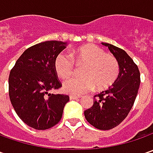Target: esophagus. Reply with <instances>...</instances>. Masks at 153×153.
<instances>
[{
  "mask_svg": "<svg viewBox=\"0 0 153 153\" xmlns=\"http://www.w3.org/2000/svg\"><path fill=\"white\" fill-rule=\"evenodd\" d=\"M81 97L79 96H76V95H70V100H78Z\"/></svg>",
  "mask_w": 153,
  "mask_h": 153,
  "instance_id": "1",
  "label": "esophagus"
}]
</instances>
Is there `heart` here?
<instances>
[{
    "label": "heart",
    "mask_w": 153,
    "mask_h": 153,
    "mask_svg": "<svg viewBox=\"0 0 153 153\" xmlns=\"http://www.w3.org/2000/svg\"><path fill=\"white\" fill-rule=\"evenodd\" d=\"M74 61L85 65L82 71V77L66 80L63 89L67 94L81 95L92 90H104L112 85L119 74V65L117 59L106 54L101 48L94 44H87L70 52V55L59 53L54 60V69L62 79L72 76Z\"/></svg>",
    "instance_id": "obj_1"
}]
</instances>
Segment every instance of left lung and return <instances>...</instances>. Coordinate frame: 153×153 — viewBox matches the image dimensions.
Masks as SVG:
<instances>
[{
  "label": "left lung",
  "mask_w": 153,
  "mask_h": 153,
  "mask_svg": "<svg viewBox=\"0 0 153 153\" xmlns=\"http://www.w3.org/2000/svg\"><path fill=\"white\" fill-rule=\"evenodd\" d=\"M119 65V74L109 89L94 95L91 108L84 111L86 120L100 130L111 129L120 124L132 108L138 94L140 76L138 66L126 52L105 42Z\"/></svg>",
  "instance_id": "obj_1"
}]
</instances>
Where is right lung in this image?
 <instances>
[{"mask_svg":"<svg viewBox=\"0 0 153 153\" xmlns=\"http://www.w3.org/2000/svg\"><path fill=\"white\" fill-rule=\"evenodd\" d=\"M66 42L47 41L27 48L10 71L9 97L16 113L28 126L45 130L56 125L69 101L65 94H50L61 87L54 69L56 57Z\"/></svg>","mask_w":153,"mask_h":153,"instance_id":"add662e5","label":"right lung"}]
</instances>
